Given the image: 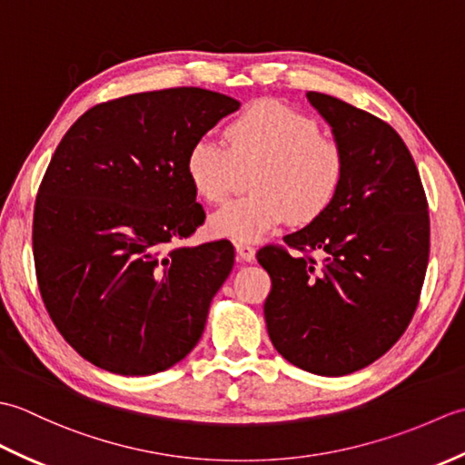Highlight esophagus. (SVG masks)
I'll list each match as a JSON object with an SVG mask.
<instances>
[{"instance_id": "1", "label": "esophagus", "mask_w": 465, "mask_h": 465, "mask_svg": "<svg viewBox=\"0 0 465 465\" xmlns=\"http://www.w3.org/2000/svg\"><path fill=\"white\" fill-rule=\"evenodd\" d=\"M235 252L242 262H253L255 260V248L248 242H235Z\"/></svg>"}]
</instances>
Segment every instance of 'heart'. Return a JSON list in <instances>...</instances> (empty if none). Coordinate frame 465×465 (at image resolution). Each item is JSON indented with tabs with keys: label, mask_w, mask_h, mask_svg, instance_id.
Instances as JSON below:
<instances>
[{
	"label": "heart",
	"mask_w": 465,
	"mask_h": 465,
	"mask_svg": "<svg viewBox=\"0 0 465 465\" xmlns=\"http://www.w3.org/2000/svg\"><path fill=\"white\" fill-rule=\"evenodd\" d=\"M227 147L197 140L185 157V173L195 193L223 202L240 167H253L252 195L212 213L215 238L253 242L285 220L312 223L340 192L343 155L340 145L320 135L312 117L273 100L253 102L225 125Z\"/></svg>",
	"instance_id": "1"
}]
</instances>
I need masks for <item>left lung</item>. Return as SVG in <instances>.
<instances>
[{
    "instance_id": "8db88e82",
    "label": "left lung",
    "mask_w": 465,
    "mask_h": 465,
    "mask_svg": "<svg viewBox=\"0 0 465 465\" xmlns=\"http://www.w3.org/2000/svg\"><path fill=\"white\" fill-rule=\"evenodd\" d=\"M343 155L340 192L318 220L288 233L322 263L263 248L270 340L290 363L338 378L396 343L418 308L430 258V215L418 167L398 132L338 97L308 92Z\"/></svg>"
}]
</instances>
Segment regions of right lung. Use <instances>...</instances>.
<instances>
[{"label":"right lung","mask_w":465,"mask_h":465,"mask_svg":"<svg viewBox=\"0 0 465 465\" xmlns=\"http://www.w3.org/2000/svg\"><path fill=\"white\" fill-rule=\"evenodd\" d=\"M240 105L202 87L134 94L59 142L35 200V273L55 328L97 368L152 375L200 341L233 245L165 248L205 220L187 152Z\"/></svg>","instance_id":"right-lung-1"}]
</instances>
